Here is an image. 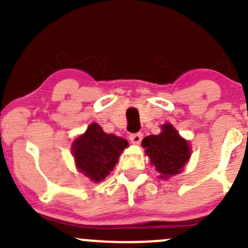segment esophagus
<instances>
[{"label": "esophagus", "instance_id": "obj_1", "mask_svg": "<svg viewBox=\"0 0 248 248\" xmlns=\"http://www.w3.org/2000/svg\"><path fill=\"white\" fill-rule=\"evenodd\" d=\"M129 139H130L131 143L135 144V145H138V144H140L141 139H143V133H135V134H130Z\"/></svg>", "mask_w": 248, "mask_h": 248}]
</instances>
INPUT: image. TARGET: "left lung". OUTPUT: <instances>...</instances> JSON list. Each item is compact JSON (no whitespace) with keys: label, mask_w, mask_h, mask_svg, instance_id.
Returning <instances> with one entry per match:
<instances>
[{"label":"left lung","mask_w":248,"mask_h":248,"mask_svg":"<svg viewBox=\"0 0 248 248\" xmlns=\"http://www.w3.org/2000/svg\"><path fill=\"white\" fill-rule=\"evenodd\" d=\"M141 145L160 179H169L183 171L191 155L189 143L169 123L161 125L160 134L144 138Z\"/></svg>","instance_id":"8db88e82"}]
</instances>
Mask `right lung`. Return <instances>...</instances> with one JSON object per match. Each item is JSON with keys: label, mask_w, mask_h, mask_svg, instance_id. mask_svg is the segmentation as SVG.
<instances>
[{"label": "right lung", "mask_w": 248, "mask_h": 248, "mask_svg": "<svg viewBox=\"0 0 248 248\" xmlns=\"http://www.w3.org/2000/svg\"><path fill=\"white\" fill-rule=\"evenodd\" d=\"M128 141L114 134H107L97 123H92L85 133L72 145L76 165L80 172L94 183L110 174Z\"/></svg>", "instance_id": "obj_1"}]
</instances>
